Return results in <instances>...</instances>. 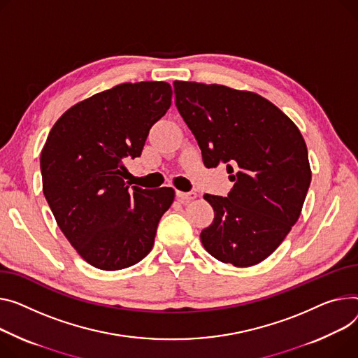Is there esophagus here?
Instances as JSON below:
<instances>
[{"label":"esophagus","mask_w":358,"mask_h":358,"mask_svg":"<svg viewBox=\"0 0 358 358\" xmlns=\"http://www.w3.org/2000/svg\"><path fill=\"white\" fill-rule=\"evenodd\" d=\"M197 197L196 192H188V193H182V192H177V199L181 201V203H187V201H192Z\"/></svg>","instance_id":"esophagus-1"}]
</instances>
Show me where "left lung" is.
<instances>
[{"instance_id":"1","label":"left lung","mask_w":358,"mask_h":358,"mask_svg":"<svg viewBox=\"0 0 358 358\" xmlns=\"http://www.w3.org/2000/svg\"><path fill=\"white\" fill-rule=\"evenodd\" d=\"M174 94L204 165L226 164L233 181L227 197L204 194L214 220L201 243L223 264L253 266L299 217L311 184L305 141L287 115L256 93L176 80Z\"/></svg>"}]
</instances>
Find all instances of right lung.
Segmentation results:
<instances>
[{
	"instance_id": "add662e5",
	"label": "right lung",
	"mask_w": 358,
	"mask_h": 358,
	"mask_svg": "<svg viewBox=\"0 0 358 358\" xmlns=\"http://www.w3.org/2000/svg\"><path fill=\"white\" fill-rule=\"evenodd\" d=\"M165 82L117 85L66 110L40 157L43 193L70 245L102 271L129 268L154 246L171 187L124 180V159L141 157L150 129L171 106Z\"/></svg>"
}]
</instances>
